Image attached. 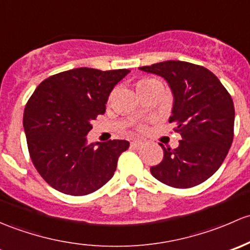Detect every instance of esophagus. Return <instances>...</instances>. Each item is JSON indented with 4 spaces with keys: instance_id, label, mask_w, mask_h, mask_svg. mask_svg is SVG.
I'll return each instance as SVG.
<instances>
[{
    "instance_id": "esophagus-1",
    "label": "esophagus",
    "mask_w": 250,
    "mask_h": 250,
    "mask_svg": "<svg viewBox=\"0 0 250 250\" xmlns=\"http://www.w3.org/2000/svg\"><path fill=\"white\" fill-rule=\"evenodd\" d=\"M142 146L143 142H141V141H132V142H131V148L133 149H140Z\"/></svg>"
}]
</instances>
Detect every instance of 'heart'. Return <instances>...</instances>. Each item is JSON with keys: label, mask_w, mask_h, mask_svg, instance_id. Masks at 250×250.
Listing matches in <instances>:
<instances>
[{"label": "heart", "mask_w": 250, "mask_h": 250, "mask_svg": "<svg viewBox=\"0 0 250 250\" xmlns=\"http://www.w3.org/2000/svg\"><path fill=\"white\" fill-rule=\"evenodd\" d=\"M156 82H159L156 78H151V77H144V78H141L140 81L137 82V89H141V87H144V86H148V85H150V84L156 83ZM137 130L141 131V132H143V131L146 130V126L140 125L137 127Z\"/></svg>", "instance_id": "b5f03b06"}]
</instances>
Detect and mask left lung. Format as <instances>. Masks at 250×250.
<instances>
[{"instance_id": "8db88e82", "label": "left lung", "mask_w": 250, "mask_h": 250, "mask_svg": "<svg viewBox=\"0 0 250 250\" xmlns=\"http://www.w3.org/2000/svg\"><path fill=\"white\" fill-rule=\"evenodd\" d=\"M164 77L174 96L169 123L182 136L176 149L165 148L154 178L177 189L196 187L217 172L233 141L235 107L214 73L185 61H164L140 67Z\"/></svg>"}]
</instances>
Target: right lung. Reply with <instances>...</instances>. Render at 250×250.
Listing matches in <instances>:
<instances>
[{
  "instance_id": "add662e5",
  "label": "right lung",
  "mask_w": 250,
  "mask_h": 250,
  "mask_svg": "<svg viewBox=\"0 0 250 250\" xmlns=\"http://www.w3.org/2000/svg\"><path fill=\"white\" fill-rule=\"evenodd\" d=\"M128 69L74 68L43 81L27 101L24 130L33 166L50 187L83 196L104 187L130 143L86 144L91 122L106 110L110 91Z\"/></svg>"
}]
</instances>
